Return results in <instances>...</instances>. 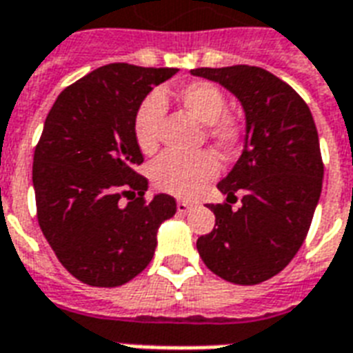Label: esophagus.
<instances>
[{
    "label": "esophagus",
    "mask_w": 353,
    "mask_h": 353,
    "mask_svg": "<svg viewBox=\"0 0 353 353\" xmlns=\"http://www.w3.org/2000/svg\"><path fill=\"white\" fill-rule=\"evenodd\" d=\"M176 210H179V214H188V212L192 210V205L186 203V201H179L176 203Z\"/></svg>",
    "instance_id": "obj_1"
}]
</instances>
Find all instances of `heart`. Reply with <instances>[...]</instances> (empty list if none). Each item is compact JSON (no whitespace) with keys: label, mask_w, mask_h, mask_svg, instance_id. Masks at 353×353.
I'll use <instances>...</instances> for the list:
<instances>
[{"label":"heart","mask_w":353,"mask_h":353,"mask_svg":"<svg viewBox=\"0 0 353 353\" xmlns=\"http://www.w3.org/2000/svg\"><path fill=\"white\" fill-rule=\"evenodd\" d=\"M176 100L199 123L205 124V139L221 156H230L242 147L243 128L236 117L227 113V98L212 81H192L176 91ZM165 113L163 94L152 92L141 100L134 115V139L141 152L152 154L160 143V124ZM219 165L210 152L160 156L150 165L156 190L180 199H193L217 176Z\"/></svg>","instance_id":"b5f03b06"}]
</instances>
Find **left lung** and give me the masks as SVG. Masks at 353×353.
I'll return each instance as SVG.
<instances>
[{"mask_svg": "<svg viewBox=\"0 0 353 353\" xmlns=\"http://www.w3.org/2000/svg\"><path fill=\"white\" fill-rule=\"evenodd\" d=\"M234 92L248 119L240 160L210 205L212 232L197 240L206 268L234 285H259L287 268L305 240L324 179L314 119L305 100L261 66L195 68ZM242 194L243 205H232Z\"/></svg>", "mask_w": 353, "mask_h": 353, "instance_id": "8db88e82", "label": "left lung"}]
</instances>
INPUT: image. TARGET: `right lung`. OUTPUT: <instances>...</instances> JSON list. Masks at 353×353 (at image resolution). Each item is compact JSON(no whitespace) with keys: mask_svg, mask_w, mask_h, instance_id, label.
Returning <instances> with one entry per match:
<instances>
[{"mask_svg":"<svg viewBox=\"0 0 353 353\" xmlns=\"http://www.w3.org/2000/svg\"><path fill=\"white\" fill-rule=\"evenodd\" d=\"M176 72L100 66L63 89L48 113L33 156L37 219L66 272L85 285L121 287L141 274L158 227L176 212L171 195L145 197L134 139L137 105Z\"/></svg>","mask_w":353,"mask_h":353,"instance_id":"add662e5","label":"right lung"}]
</instances>
